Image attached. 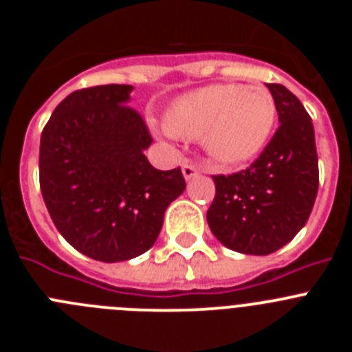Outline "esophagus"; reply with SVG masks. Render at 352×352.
Segmentation results:
<instances>
[{
    "mask_svg": "<svg viewBox=\"0 0 352 352\" xmlns=\"http://www.w3.org/2000/svg\"><path fill=\"white\" fill-rule=\"evenodd\" d=\"M182 170H183V176H185V179L194 178L195 174L199 173L197 167H195L194 164H192V162H185V164H183V166H182Z\"/></svg>",
    "mask_w": 352,
    "mask_h": 352,
    "instance_id": "1",
    "label": "esophagus"
}]
</instances>
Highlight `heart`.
Instances as JSON below:
<instances>
[{"label":"heart","instance_id":"obj_1","mask_svg":"<svg viewBox=\"0 0 352 352\" xmlns=\"http://www.w3.org/2000/svg\"><path fill=\"white\" fill-rule=\"evenodd\" d=\"M276 121L273 95L264 86L223 82L179 96L167 111V135L201 138L211 160L234 166L256 157Z\"/></svg>","mask_w":352,"mask_h":352}]
</instances>
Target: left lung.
Wrapping results in <instances>:
<instances>
[{"mask_svg":"<svg viewBox=\"0 0 352 352\" xmlns=\"http://www.w3.org/2000/svg\"><path fill=\"white\" fill-rule=\"evenodd\" d=\"M266 86L280 126L250 167L213 176L217 192L206 213L220 243L250 256H268L289 243L309 220L319 188L309 113L285 86Z\"/></svg>","mask_w":352,"mask_h":352,"instance_id":"obj_1","label":"left lung"}]
</instances>
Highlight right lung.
Returning a JSON list of instances; mask_svg holds the SVG:
<instances>
[{
  "mask_svg": "<svg viewBox=\"0 0 352 352\" xmlns=\"http://www.w3.org/2000/svg\"><path fill=\"white\" fill-rule=\"evenodd\" d=\"M132 86L77 89L54 109L40 139V190L56 229L102 263L153 247L164 213L185 190L182 169L158 170L144 149L153 138L130 107Z\"/></svg>",
  "mask_w": 352,
  "mask_h": 352,
  "instance_id": "add662e5",
  "label": "right lung"
}]
</instances>
